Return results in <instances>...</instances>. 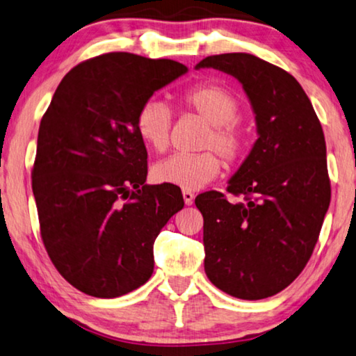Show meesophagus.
Returning a JSON list of instances; mask_svg holds the SVG:
<instances>
[{"mask_svg": "<svg viewBox=\"0 0 356 356\" xmlns=\"http://www.w3.org/2000/svg\"><path fill=\"white\" fill-rule=\"evenodd\" d=\"M182 196H184V201H185V204H187V206L193 204L195 195H193L192 192H190V190H184V192H182Z\"/></svg>", "mask_w": 356, "mask_h": 356, "instance_id": "34e87169", "label": "esophagus"}]
</instances>
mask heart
Returning <instances> with one entry per match:
<instances>
[{
  "mask_svg": "<svg viewBox=\"0 0 356 356\" xmlns=\"http://www.w3.org/2000/svg\"><path fill=\"white\" fill-rule=\"evenodd\" d=\"M177 104L209 123L200 140L203 152L171 155L153 166L152 176L160 184L198 190L220 174L222 161L216 154L219 152L229 164L240 163L246 156L251 136L238 118L240 99L224 84L211 81L195 84L177 95ZM136 129L150 150L163 153L171 140V110L158 99L145 100L137 110Z\"/></svg>",
  "mask_w": 356,
  "mask_h": 356,
  "instance_id": "heart-1",
  "label": "heart"
}]
</instances>
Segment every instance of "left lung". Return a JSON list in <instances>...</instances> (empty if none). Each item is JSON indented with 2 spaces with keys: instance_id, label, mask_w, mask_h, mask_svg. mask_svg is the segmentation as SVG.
<instances>
[{
  "instance_id": "obj_1",
  "label": "left lung",
  "mask_w": 356,
  "mask_h": 356,
  "mask_svg": "<svg viewBox=\"0 0 356 356\" xmlns=\"http://www.w3.org/2000/svg\"><path fill=\"white\" fill-rule=\"evenodd\" d=\"M235 76L251 100L259 139L229 180V196H196L203 214L204 272L238 299L278 294L309 262L331 201L326 142L310 99L297 79L245 52L209 56ZM233 197H241L235 202Z\"/></svg>"
}]
</instances>
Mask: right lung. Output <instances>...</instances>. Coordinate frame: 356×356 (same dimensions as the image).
Listing matches in <instances>:
<instances>
[{
  "mask_svg": "<svg viewBox=\"0 0 356 356\" xmlns=\"http://www.w3.org/2000/svg\"><path fill=\"white\" fill-rule=\"evenodd\" d=\"M185 72L176 60L108 52L73 67L42 115L31 171L41 240L84 294L111 299L147 283L153 243L184 208L176 185L145 184L136 115Z\"/></svg>",
  "mask_w": 356,
  "mask_h": 356,
  "instance_id": "add662e5",
  "label": "right lung"
}]
</instances>
